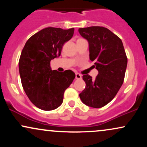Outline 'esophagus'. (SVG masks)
<instances>
[{"label":"esophagus","mask_w":147,"mask_h":147,"mask_svg":"<svg viewBox=\"0 0 147 147\" xmlns=\"http://www.w3.org/2000/svg\"><path fill=\"white\" fill-rule=\"evenodd\" d=\"M75 78L77 79H81L82 78V77L79 73H76L75 74Z\"/></svg>","instance_id":"esophagus-1"}]
</instances>
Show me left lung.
Instances as JSON below:
<instances>
[{"label": "left lung", "instance_id": "1", "mask_svg": "<svg viewBox=\"0 0 147 147\" xmlns=\"http://www.w3.org/2000/svg\"><path fill=\"white\" fill-rule=\"evenodd\" d=\"M79 32L88 41L90 59L95 61L99 72L95 79L83 75L86 86L79 97L86 105L102 108L115 97L122 86L127 57L122 40L107 28L92 26L79 28Z\"/></svg>", "mask_w": 147, "mask_h": 147}]
</instances>
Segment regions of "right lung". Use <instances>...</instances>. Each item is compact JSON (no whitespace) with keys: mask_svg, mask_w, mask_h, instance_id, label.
Returning <instances> with one entry per match:
<instances>
[{"mask_svg":"<svg viewBox=\"0 0 147 147\" xmlns=\"http://www.w3.org/2000/svg\"><path fill=\"white\" fill-rule=\"evenodd\" d=\"M74 28H46L25 43L18 62L21 84L31 102L43 111L56 109L75 77L72 70H52L50 61L59 57L63 45L73 36Z\"/></svg>","mask_w":147,"mask_h":147,"instance_id":"obj_1","label":"right lung"}]
</instances>
